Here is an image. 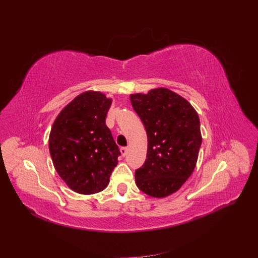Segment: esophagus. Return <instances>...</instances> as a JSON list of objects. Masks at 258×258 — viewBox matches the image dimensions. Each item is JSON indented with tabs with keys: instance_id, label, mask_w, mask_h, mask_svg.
I'll use <instances>...</instances> for the list:
<instances>
[{
	"instance_id": "1",
	"label": "esophagus",
	"mask_w": 258,
	"mask_h": 258,
	"mask_svg": "<svg viewBox=\"0 0 258 258\" xmlns=\"http://www.w3.org/2000/svg\"><path fill=\"white\" fill-rule=\"evenodd\" d=\"M128 150H129L128 147H121V148H120V153H121V155L123 156V157L128 154Z\"/></svg>"
}]
</instances>
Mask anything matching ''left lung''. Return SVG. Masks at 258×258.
Masks as SVG:
<instances>
[{"label": "left lung", "instance_id": "left-lung-1", "mask_svg": "<svg viewBox=\"0 0 258 258\" xmlns=\"http://www.w3.org/2000/svg\"><path fill=\"white\" fill-rule=\"evenodd\" d=\"M147 135L144 165L136 170L140 190L155 198L177 191L196 167L202 142L199 116L174 91L155 88L130 95Z\"/></svg>", "mask_w": 258, "mask_h": 258}]
</instances>
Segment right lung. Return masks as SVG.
Listing matches in <instances>:
<instances>
[{"label":"right lung","instance_id":"1","mask_svg":"<svg viewBox=\"0 0 258 258\" xmlns=\"http://www.w3.org/2000/svg\"><path fill=\"white\" fill-rule=\"evenodd\" d=\"M112 99L88 90L75 97L56 117L49 135L53 167L69 188L93 195L110 183L118 163V146L106 127Z\"/></svg>","mask_w":258,"mask_h":258}]
</instances>
